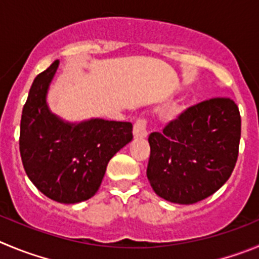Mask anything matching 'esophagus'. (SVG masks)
Segmentation results:
<instances>
[{"mask_svg": "<svg viewBox=\"0 0 259 259\" xmlns=\"http://www.w3.org/2000/svg\"><path fill=\"white\" fill-rule=\"evenodd\" d=\"M147 125H148V118L147 117H139L135 121L134 129H133V134H134V138H146L148 132H147Z\"/></svg>", "mask_w": 259, "mask_h": 259, "instance_id": "1", "label": "esophagus"}]
</instances>
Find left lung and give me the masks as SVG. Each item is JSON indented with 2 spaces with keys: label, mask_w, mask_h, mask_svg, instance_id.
Listing matches in <instances>:
<instances>
[{
  "label": "left lung",
  "mask_w": 259,
  "mask_h": 259,
  "mask_svg": "<svg viewBox=\"0 0 259 259\" xmlns=\"http://www.w3.org/2000/svg\"><path fill=\"white\" fill-rule=\"evenodd\" d=\"M240 135V112L230 97L190 106L162 133L149 135V184L157 195L180 204L209 197L231 176Z\"/></svg>",
  "instance_id": "1"
}]
</instances>
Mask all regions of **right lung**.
Here are the masks:
<instances>
[{"label":"right lung","mask_w":259,"mask_h":259,"mask_svg":"<svg viewBox=\"0 0 259 259\" xmlns=\"http://www.w3.org/2000/svg\"><path fill=\"white\" fill-rule=\"evenodd\" d=\"M59 60L35 76L23 107L20 156L38 190L60 203L89 199L100 189L110 159L133 139L126 121L94 118L70 125L50 112L46 93Z\"/></svg>","instance_id":"add662e5"}]
</instances>
